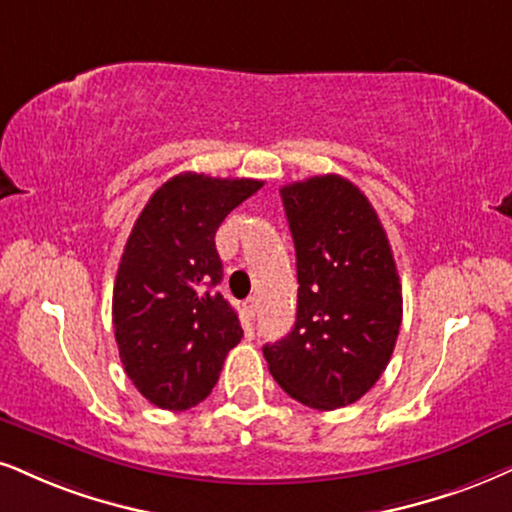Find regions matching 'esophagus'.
<instances>
[{
	"label": "esophagus",
	"mask_w": 512,
	"mask_h": 512,
	"mask_svg": "<svg viewBox=\"0 0 512 512\" xmlns=\"http://www.w3.org/2000/svg\"><path fill=\"white\" fill-rule=\"evenodd\" d=\"M244 308H246V313L251 315V318H256V313H258V299H256V296H249V299L244 301Z\"/></svg>",
	"instance_id": "1"
}]
</instances>
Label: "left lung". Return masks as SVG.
Masks as SVG:
<instances>
[{
  "label": "left lung",
  "mask_w": 512,
  "mask_h": 512,
  "mask_svg": "<svg viewBox=\"0 0 512 512\" xmlns=\"http://www.w3.org/2000/svg\"><path fill=\"white\" fill-rule=\"evenodd\" d=\"M296 249V323L263 346L270 375L308 408L358 401L380 380L399 337L403 299L387 232L342 175L280 189Z\"/></svg>",
  "instance_id": "left-lung-1"
}]
</instances>
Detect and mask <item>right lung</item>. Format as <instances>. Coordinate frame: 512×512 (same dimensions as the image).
<instances>
[{"mask_svg":"<svg viewBox=\"0 0 512 512\" xmlns=\"http://www.w3.org/2000/svg\"><path fill=\"white\" fill-rule=\"evenodd\" d=\"M261 180L180 173L135 220L113 285V330L137 391L163 410H187L216 387L242 325L223 294L216 232Z\"/></svg>","mask_w":512,"mask_h":512,"instance_id":"1","label":"right lung"}]
</instances>
